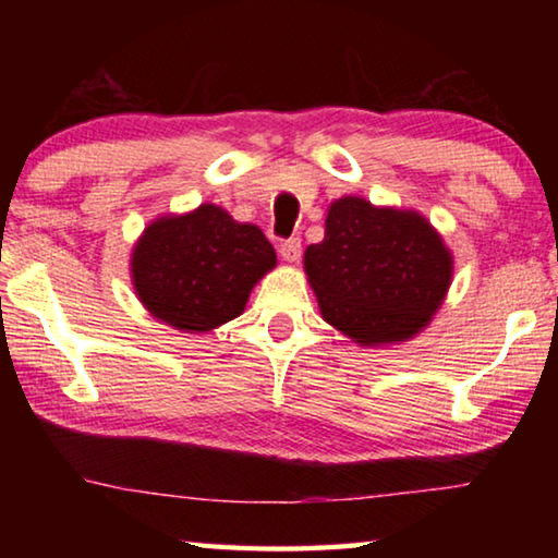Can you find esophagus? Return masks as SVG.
Masks as SVG:
<instances>
[{"label":"esophagus","mask_w":558,"mask_h":558,"mask_svg":"<svg viewBox=\"0 0 558 558\" xmlns=\"http://www.w3.org/2000/svg\"><path fill=\"white\" fill-rule=\"evenodd\" d=\"M280 256H282V260H288V263H298L300 256H302V243H300V239L282 241V243H280Z\"/></svg>","instance_id":"obj_1"}]
</instances>
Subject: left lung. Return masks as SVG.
I'll use <instances>...</instances> for the list:
<instances>
[{"label": "left lung", "mask_w": 558, "mask_h": 558, "mask_svg": "<svg viewBox=\"0 0 558 558\" xmlns=\"http://www.w3.org/2000/svg\"><path fill=\"white\" fill-rule=\"evenodd\" d=\"M305 272L319 313L362 347L405 342L430 323L452 280V256L426 216L332 202L325 239L307 245Z\"/></svg>", "instance_id": "left-lung-1"}]
</instances>
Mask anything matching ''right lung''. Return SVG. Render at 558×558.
<instances>
[{
	"label": "right lung",
	"mask_w": 558,
	"mask_h": 558,
	"mask_svg": "<svg viewBox=\"0 0 558 558\" xmlns=\"http://www.w3.org/2000/svg\"><path fill=\"white\" fill-rule=\"evenodd\" d=\"M276 263L258 226L202 204L149 223L132 248L130 276L149 315L182 332L204 335L239 317L251 290Z\"/></svg>",
	"instance_id": "right-lung-1"
}]
</instances>
